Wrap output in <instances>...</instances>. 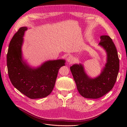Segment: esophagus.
Wrapping results in <instances>:
<instances>
[{
	"label": "esophagus",
	"mask_w": 127,
	"mask_h": 127,
	"mask_svg": "<svg viewBox=\"0 0 127 127\" xmlns=\"http://www.w3.org/2000/svg\"><path fill=\"white\" fill-rule=\"evenodd\" d=\"M67 62H68L69 63H70V64L72 63L73 61H74V60H73V58H72V57L71 56H68V57H67Z\"/></svg>",
	"instance_id": "obj_1"
}]
</instances>
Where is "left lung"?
<instances>
[{
  "mask_svg": "<svg viewBox=\"0 0 127 127\" xmlns=\"http://www.w3.org/2000/svg\"><path fill=\"white\" fill-rule=\"evenodd\" d=\"M99 45L107 52V63L100 75L91 79L84 72L81 64H75L70 67L79 93L86 98H100L114 86L119 69V60L115 46L108 35L100 36Z\"/></svg>",
  "mask_w": 127,
  "mask_h": 127,
  "instance_id": "8db88e82",
  "label": "left lung"
}]
</instances>
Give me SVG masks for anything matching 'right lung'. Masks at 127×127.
I'll use <instances>...</instances> for the list:
<instances>
[{
    "label": "right lung",
    "mask_w": 127,
    "mask_h": 127,
    "mask_svg": "<svg viewBox=\"0 0 127 127\" xmlns=\"http://www.w3.org/2000/svg\"><path fill=\"white\" fill-rule=\"evenodd\" d=\"M27 28H20L11 40L6 56L8 75L14 87L31 99L44 98L53 90L59 69L65 65V60L44 63L41 67L32 69L22 58L23 37Z\"/></svg>",
    "instance_id": "1"
}]
</instances>
